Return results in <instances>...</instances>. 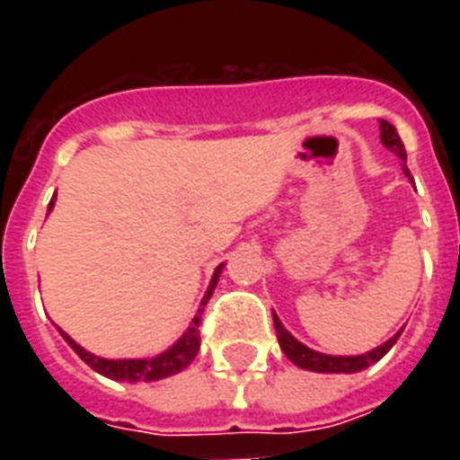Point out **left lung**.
Returning <instances> with one entry per match:
<instances>
[{"instance_id":"8db88e82","label":"left lung","mask_w":460,"mask_h":460,"mask_svg":"<svg viewBox=\"0 0 460 460\" xmlns=\"http://www.w3.org/2000/svg\"><path fill=\"white\" fill-rule=\"evenodd\" d=\"M379 138H382V146H385L386 150H392V153L401 159L403 173H406L408 179L413 181V176H411V172H408V166H406V147H403V143H401L396 128H394L389 121H385V119H379ZM272 314H274V329H277V339H279L281 350L287 353L288 360H291L294 365H298V367H303V370L324 372V375H332V372H334V375H353V372H360L365 370V367H370L372 363L382 360V358L392 350V346L399 341L401 332H403V329H399V332H396L392 339H386L382 346L367 350V353H360V356H327V353H320V350L307 349L305 343L298 341V339H296V336L291 334L284 324H281L277 313Z\"/></svg>"}]
</instances>
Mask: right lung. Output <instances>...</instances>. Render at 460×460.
<instances>
[{"label": "right lung", "instance_id": "right-lung-1", "mask_svg": "<svg viewBox=\"0 0 460 460\" xmlns=\"http://www.w3.org/2000/svg\"><path fill=\"white\" fill-rule=\"evenodd\" d=\"M54 200H57V198L49 200L47 215L54 209ZM222 270H224V262L217 267L215 274H212L208 291H205L200 307H198V314H195L193 322L188 324L186 332L181 334L179 341H173L169 349L162 350V353H157V356L153 358H119V360H114V358H100L95 356V353H90V350L83 349L81 343H75L74 339L64 332V329L59 327L57 329H59V334L64 336V341H66L75 353H78V358H83L93 370L104 375V377L117 379V382H157V379L172 377V375H176V372L186 370L188 365L195 360V356H198V349H200V332H198V327H200L202 307L208 305V301L212 298V294H215V287H217V281H219Z\"/></svg>", "mask_w": 460, "mask_h": 460}]
</instances>
